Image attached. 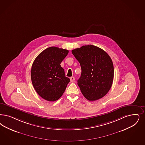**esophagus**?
Segmentation results:
<instances>
[{"label":"esophagus","mask_w":145,"mask_h":145,"mask_svg":"<svg viewBox=\"0 0 145 145\" xmlns=\"http://www.w3.org/2000/svg\"><path fill=\"white\" fill-rule=\"evenodd\" d=\"M70 80H71V82H74V80H75V78H74V77H73V76L71 77V78H70Z\"/></svg>","instance_id":"34e87169"}]
</instances>
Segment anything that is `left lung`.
<instances>
[{"mask_svg":"<svg viewBox=\"0 0 145 145\" xmlns=\"http://www.w3.org/2000/svg\"><path fill=\"white\" fill-rule=\"evenodd\" d=\"M80 63L81 74L78 85L85 98L90 101L105 96L112 86L114 69L109 55L94 45H84L72 50Z\"/></svg>","mask_w":145,"mask_h":145,"instance_id":"obj_1","label":"left lung"}]
</instances>
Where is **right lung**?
Returning a JSON list of instances; mask_svg holds the SVG:
<instances>
[{"label":"right lung","mask_w":145,"mask_h":145,"mask_svg":"<svg viewBox=\"0 0 145 145\" xmlns=\"http://www.w3.org/2000/svg\"><path fill=\"white\" fill-rule=\"evenodd\" d=\"M69 50L55 46L40 52L34 61L31 69V79L37 93L48 101L58 100L64 93L70 79L65 76L61 61Z\"/></svg>","instance_id":"obj_1"}]
</instances>
